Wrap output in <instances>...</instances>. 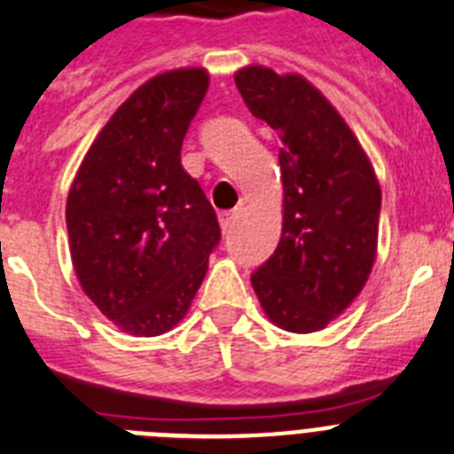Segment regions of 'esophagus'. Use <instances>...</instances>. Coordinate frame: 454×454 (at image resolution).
Instances as JSON below:
<instances>
[{
  "instance_id": "esophagus-1",
  "label": "esophagus",
  "mask_w": 454,
  "mask_h": 454,
  "mask_svg": "<svg viewBox=\"0 0 454 454\" xmlns=\"http://www.w3.org/2000/svg\"><path fill=\"white\" fill-rule=\"evenodd\" d=\"M235 219H238V209H231V212H221V215H219L221 228H223V231H231V226H233Z\"/></svg>"
}]
</instances>
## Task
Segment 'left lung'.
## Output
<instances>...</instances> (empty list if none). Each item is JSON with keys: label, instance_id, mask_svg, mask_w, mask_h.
I'll list each match as a JSON object with an SVG mask.
<instances>
[{"label": "left lung", "instance_id": "obj_1", "mask_svg": "<svg viewBox=\"0 0 454 454\" xmlns=\"http://www.w3.org/2000/svg\"><path fill=\"white\" fill-rule=\"evenodd\" d=\"M235 86L282 142V238L252 286L272 324L312 333L366 285L378 249L380 184L355 132L310 81L252 65L235 74Z\"/></svg>", "mask_w": 454, "mask_h": 454}]
</instances>
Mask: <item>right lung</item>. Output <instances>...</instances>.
I'll use <instances>...</instances> for the list:
<instances>
[{
	"instance_id": "right-lung-1",
	"label": "right lung",
	"mask_w": 454,
	"mask_h": 454,
	"mask_svg": "<svg viewBox=\"0 0 454 454\" xmlns=\"http://www.w3.org/2000/svg\"><path fill=\"white\" fill-rule=\"evenodd\" d=\"M209 76L172 69L139 86L88 149L67 198L69 252L86 296L130 335L182 322L221 239L215 209L182 168Z\"/></svg>"
}]
</instances>
